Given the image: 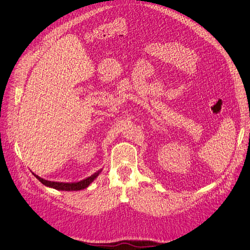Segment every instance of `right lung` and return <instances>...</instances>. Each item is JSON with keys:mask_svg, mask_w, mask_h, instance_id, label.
<instances>
[{"mask_svg": "<svg viewBox=\"0 0 250 250\" xmlns=\"http://www.w3.org/2000/svg\"><path fill=\"white\" fill-rule=\"evenodd\" d=\"M102 169L97 171L96 173H94L93 175H90L88 177H86L85 179H82L80 181H77V183H57V181H50V180H46L40 176H37L34 174V176L39 179L42 185H44L46 187L49 188H53L55 190H59V191H79V190H84L93 181L98 177V175L101 173Z\"/></svg>", "mask_w": 250, "mask_h": 250, "instance_id": "add662e5", "label": "right lung"}]
</instances>
